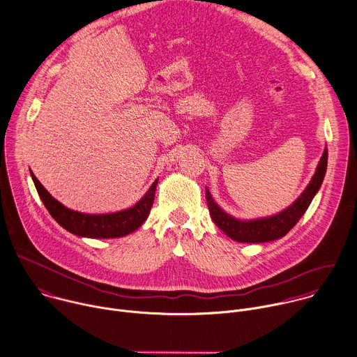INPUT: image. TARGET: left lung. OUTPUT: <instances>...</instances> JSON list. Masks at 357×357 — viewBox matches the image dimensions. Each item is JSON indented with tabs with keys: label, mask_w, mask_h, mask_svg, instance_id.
Here are the masks:
<instances>
[{
	"label": "left lung",
	"mask_w": 357,
	"mask_h": 357,
	"mask_svg": "<svg viewBox=\"0 0 357 357\" xmlns=\"http://www.w3.org/2000/svg\"><path fill=\"white\" fill-rule=\"evenodd\" d=\"M328 165V149L325 147L324 154L317 165L315 175L311 178L310 183L304 189V192L283 211L269 217H261L254 220H240L235 218L227 211H224L213 199L211 193L206 188V200L208 206V211L214 224L225 234L231 240L236 243L247 244H259L275 241L284 236L303 217L314 196L319 190Z\"/></svg>",
	"instance_id": "8db88e82"
}]
</instances>
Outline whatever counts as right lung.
Masks as SVG:
<instances>
[{"instance_id":"add662e5","label":"right lung","mask_w":357,"mask_h":357,"mask_svg":"<svg viewBox=\"0 0 357 357\" xmlns=\"http://www.w3.org/2000/svg\"><path fill=\"white\" fill-rule=\"evenodd\" d=\"M36 190L52 217L67 231L82 238H119L135 232L147 220L155 197L158 179L153 182L146 195L132 207L102 214H88L71 210L56 200L31 171Z\"/></svg>"}]
</instances>
